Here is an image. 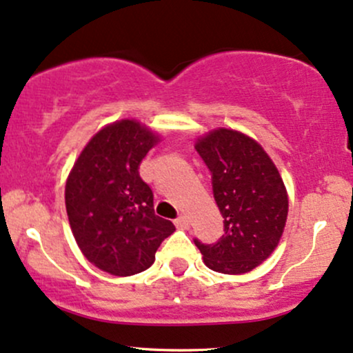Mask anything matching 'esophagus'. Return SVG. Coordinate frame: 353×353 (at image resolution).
Listing matches in <instances>:
<instances>
[{
    "label": "esophagus",
    "mask_w": 353,
    "mask_h": 353,
    "mask_svg": "<svg viewBox=\"0 0 353 353\" xmlns=\"http://www.w3.org/2000/svg\"><path fill=\"white\" fill-rule=\"evenodd\" d=\"M174 223H176L177 228H182V230H185V228L190 227V220L188 215H181V217H177L174 220Z\"/></svg>",
    "instance_id": "34e87169"
}]
</instances>
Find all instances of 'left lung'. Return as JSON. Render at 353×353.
<instances>
[{
    "mask_svg": "<svg viewBox=\"0 0 353 353\" xmlns=\"http://www.w3.org/2000/svg\"><path fill=\"white\" fill-rule=\"evenodd\" d=\"M195 150L212 172V188L225 233L215 245H195L207 268L243 274L260 266L278 246L290 199L281 174L252 136L232 128L202 134Z\"/></svg>",
    "mask_w": 353,
    "mask_h": 353,
    "instance_id": "left-lung-1",
    "label": "left lung"
}]
</instances>
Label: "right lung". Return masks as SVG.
Segmentation results:
<instances>
[{"instance_id": "add662e5", "label": "right lung", "mask_w": 353, "mask_h": 353, "mask_svg": "<svg viewBox=\"0 0 353 353\" xmlns=\"http://www.w3.org/2000/svg\"><path fill=\"white\" fill-rule=\"evenodd\" d=\"M161 134L123 118L97 131L72 165L65 209L80 252L113 276H133L154 263L171 220L154 214L152 190L138 168Z\"/></svg>"}]
</instances>
